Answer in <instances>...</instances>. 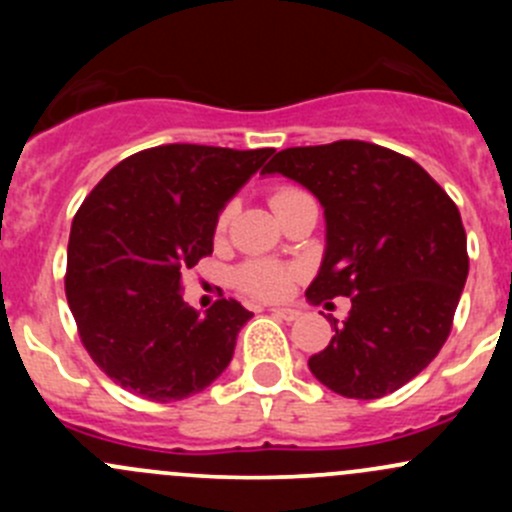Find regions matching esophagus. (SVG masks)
Returning <instances> with one entry per match:
<instances>
[{"label":"esophagus","instance_id":"1","mask_svg":"<svg viewBox=\"0 0 512 512\" xmlns=\"http://www.w3.org/2000/svg\"><path fill=\"white\" fill-rule=\"evenodd\" d=\"M272 314H275L277 319H285V322H294V319L299 317L297 309H289V307H277V309H270Z\"/></svg>","mask_w":512,"mask_h":512}]
</instances>
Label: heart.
<instances>
[{
  "mask_svg": "<svg viewBox=\"0 0 512 512\" xmlns=\"http://www.w3.org/2000/svg\"><path fill=\"white\" fill-rule=\"evenodd\" d=\"M307 195L299 188H277L275 193L270 195V205L275 210V215H280L282 210L287 208L292 200ZM232 208L225 205L220 210L218 220H215V232H225L227 225H230ZM294 280H297V267L285 265V262L277 260H247L242 262L235 270V285L242 289V292L252 294L257 299H282L287 297L289 289H292Z\"/></svg>",
  "mask_w": 512,
  "mask_h": 512,
  "instance_id": "heart-1",
  "label": "heart"
}]
</instances>
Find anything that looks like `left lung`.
I'll list each match as a JSON object with an SVG mask.
<instances>
[{"mask_svg": "<svg viewBox=\"0 0 512 512\" xmlns=\"http://www.w3.org/2000/svg\"><path fill=\"white\" fill-rule=\"evenodd\" d=\"M262 173L297 180L324 208L327 252L309 302L352 297L309 371L347 399L394 394L451 334L468 277L456 203L416 160L366 141L285 148Z\"/></svg>", "mask_w": 512, "mask_h": 512, "instance_id": "obj_1", "label": "left lung"}]
</instances>
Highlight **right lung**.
Returning <instances> with one entry per match:
<instances>
[{"mask_svg":"<svg viewBox=\"0 0 512 512\" xmlns=\"http://www.w3.org/2000/svg\"><path fill=\"white\" fill-rule=\"evenodd\" d=\"M272 153L168 143L121 160L86 195L64 287L81 344L113 384L168 404L227 369L252 312L232 297L195 312L180 277L213 255L218 213Z\"/></svg>","mask_w":512,"mask_h":512,"instance_id":"add662e5","label":"right lung"}]
</instances>
